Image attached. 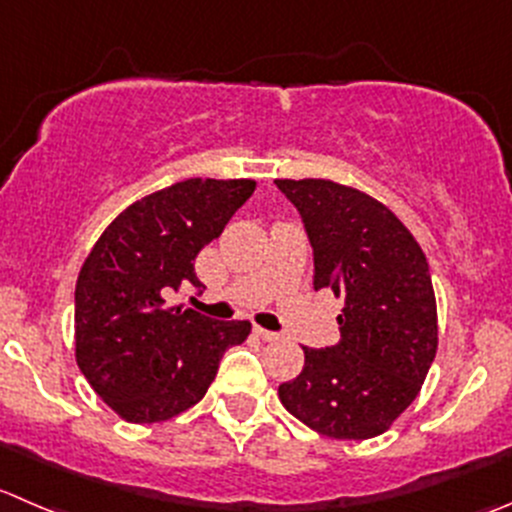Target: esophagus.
I'll use <instances>...</instances> for the list:
<instances>
[{
	"label": "esophagus",
	"mask_w": 512,
	"mask_h": 512,
	"mask_svg": "<svg viewBox=\"0 0 512 512\" xmlns=\"http://www.w3.org/2000/svg\"><path fill=\"white\" fill-rule=\"evenodd\" d=\"M255 335L260 337V340H267V342H275V340H280V335H277V332H272V330H265V327H255Z\"/></svg>",
	"instance_id": "esophagus-1"
}]
</instances>
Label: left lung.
<instances>
[{
    "label": "left lung",
    "instance_id": "obj_1",
    "mask_svg": "<svg viewBox=\"0 0 512 512\" xmlns=\"http://www.w3.org/2000/svg\"><path fill=\"white\" fill-rule=\"evenodd\" d=\"M275 185L305 225L312 285L342 297L340 342L302 347L305 367L277 393L320 435L375 438L418 398L438 350L428 260L408 227L365 192L330 180Z\"/></svg>",
    "mask_w": 512,
    "mask_h": 512
}]
</instances>
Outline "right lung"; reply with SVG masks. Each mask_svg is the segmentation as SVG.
<instances>
[{
  "instance_id": "obj_1",
  "label": "right lung",
  "mask_w": 512,
  "mask_h": 512,
  "mask_svg": "<svg viewBox=\"0 0 512 512\" xmlns=\"http://www.w3.org/2000/svg\"><path fill=\"white\" fill-rule=\"evenodd\" d=\"M255 192L252 180L177 182L119 212L84 260L74 290L77 365L130 423H160L205 398L227 347L250 322L172 307L202 282L195 257Z\"/></svg>"
}]
</instances>
